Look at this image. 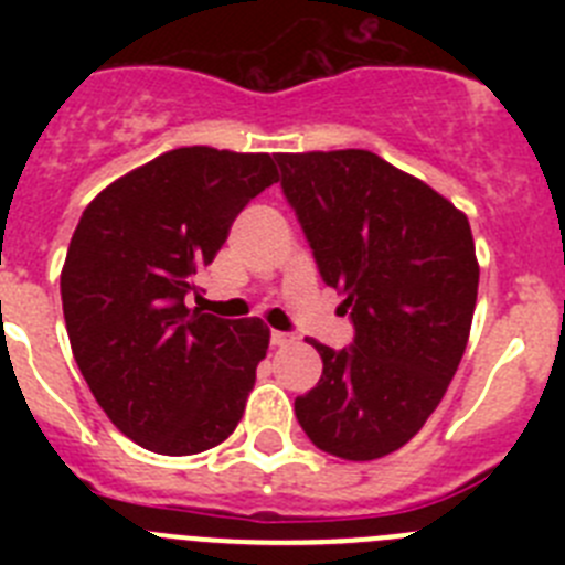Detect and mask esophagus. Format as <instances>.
Listing matches in <instances>:
<instances>
[{
  "instance_id": "1",
  "label": "esophagus",
  "mask_w": 565,
  "mask_h": 565,
  "mask_svg": "<svg viewBox=\"0 0 565 565\" xmlns=\"http://www.w3.org/2000/svg\"><path fill=\"white\" fill-rule=\"evenodd\" d=\"M291 333H286V331H271V344L274 348H282V344H288L291 342Z\"/></svg>"
}]
</instances>
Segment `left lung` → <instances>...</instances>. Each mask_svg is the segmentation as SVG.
I'll use <instances>...</instances> for the list:
<instances>
[{
	"label": "left lung",
	"mask_w": 565,
	"mask_h": 565,
	"mask_svg": "<svg viewBox=\"0 0 565 565\" xmlns=\"http://www.w3.org/2000/svg\"><path fill=\"white\" fill-rule=\"evenodd\" d=\"M322 282L351 311L353 342L328 348L294 402L322 452L373 461L411 441L447 393L478 297L476 243L450 201L364 149L277 154Z\"/></svg>",
	"instance_id": "8db88e82"
}]
</instances>
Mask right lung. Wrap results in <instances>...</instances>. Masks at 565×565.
<instances>
[{
    "label": "right lung",
    "mask_w": 565,
    "mask_h": 565,
    "mask_svg": "<svg viewBox=\"0 0 565 565\" xmlns=\"http://www.w3.org/2000/svg\"><path fill=\"white\" fill-rule=\"evenodd\" d=\"M274 181L271 154L172 149L109 183L73 232L62 271L73 356L109 422L147 450L194 456L243 418L268 328L186 297Z\"/></svg>",
    "instance_id": "1"
}]
</instances>
